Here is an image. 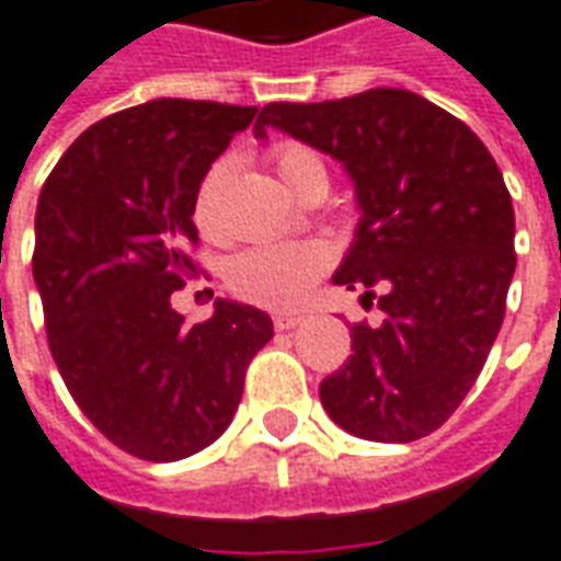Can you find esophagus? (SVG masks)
Listing matches in <instances>:
<instances>
[{
	"mask_svg": "<svg viewBox=\"0 0 561 561\" xmlns=\"http://www.w3.org/2000/svg\"><path fill=\"white\" fill-rule=\"evenodd\" d=\"M300 316H294V312H279V316H273V328L276 331H291V328H297L300 324Z\"/></svg>",
	"mask_w": 561,
	"mask_h": 561,
	"instance_id": "34e87169",
	"label": "esophagus"
}]
</instances>
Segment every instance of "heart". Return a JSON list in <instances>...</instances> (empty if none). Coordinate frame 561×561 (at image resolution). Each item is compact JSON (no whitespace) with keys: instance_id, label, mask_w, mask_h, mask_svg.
<instances>
[{"instance_id":"b5f03b06","label":"heart","mask_w":561,"mask_h":561,"mask_svg":"<svg viewBox=\"0 0 561 561\" xmlns=\"http://www.w3.org/2000/svg\"><path fill=\"white\" fill-rule=\"evenodd\" d=\"M270 158L279 179L294 194L307 185V179L324 172V160L319 158V151L304 142H279L270 151ZM225 163H218L199 187L194 215L203 230L215 227V199H218V187L225 182ZM331 257H334L331 249L316 240L254 245L227 264V285L240 300H249L254 307L294 309L307 297L321 273L331 267Z\"/></svg>"}]
</instances>
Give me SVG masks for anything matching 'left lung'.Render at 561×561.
<instances>
[{
	"label": "left lung",
	"mask_w": 561,
	"mask_h": 561,
	"mask_svg": "<svg viewBox=\"0 0 561 561\" xmlns=\"http://www.w3.org/2000/svg\"><path fill=\"white\" fill-rule=\"evenodd\" d=\"M279 127L336 158L362 221L336 285L364 288L386 321L352 324V355L319 398L340 428L410 444L437 431L483 370L507 307L513 203L480 136L401 88L328 103H270L254 133Z\"/></svg>",
	"instance_id": "left-lung-1"
}]
</instances>
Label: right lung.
<instances>
[{"instance_id":"right-lung-1","label":"right lung","mask_w":561,"mask_h":561,"mask_svg":"<svg viewBox=\"0 0 561 561\" xmlns=\"http://www.w3.org/2000/svg\"><path fill=\"white\" fill-rule=\"evenodd\" d=\"M254 105L151 100L96 121L50 170L35 209L33 279L57 370L124 453L179 461L230 425L267 312L215 300L187 328L172 294L197 276L199 182Z\"/></svg>"}]
</instances>
